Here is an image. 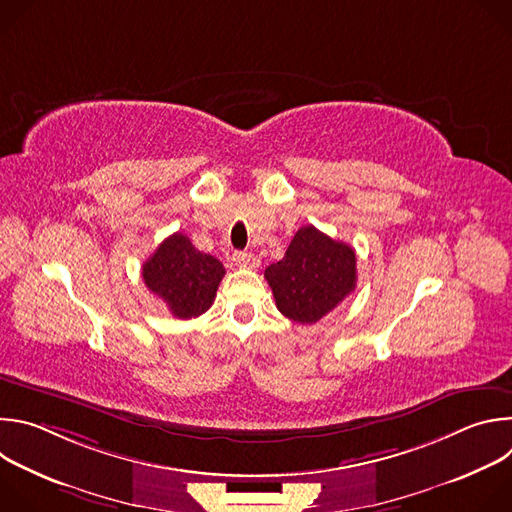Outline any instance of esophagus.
I'll use <instances>...</instances> for the list:
<instances>
[{"label": "esophagus", "instance_id": "1", "mask_svg": "<svg viewBox=\"0 0 512 512\" xmlns=\"http://www.w3.org/2000/svg\"><path fill=\"white\" fill-rule=\"evenodd\" d=\"M233 263H235L237 267H255L257 259H255V255H251V253L235 251V253H233Z\"/></svg>", "mask_w": 512, "mask_h": 512}]
</instances>
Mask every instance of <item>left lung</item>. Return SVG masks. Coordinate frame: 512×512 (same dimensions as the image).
I'll return each instance as SVG.
<instances>
[{
  "label": "left lung",
  "instance_id": "8db88e82",
  "mask_svg": "<svg viewBox=\"0 0 512 512\" xmlns=\"http://www.w3.org/2000/svg\"><path fill=\"white\" fill-rule=\"evenodd\" d=\"M277 310L298 324H316L356 287V255L316 227H302L281 261L265 269Z\"/></svg>",
  "mask_w": 512,
  "mask_h": 512
}]
</instances>
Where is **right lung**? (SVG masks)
<instances>
[{
	"instance_id": "1",
	"label": "right lung",
	"mask_w": 512,
	"mask_h": 512,
	"mask_svg": "<svg viewBox=\"0 0 512 512\" xmlns=\"http://www.w3.org/2000/svg\"><path fill=\"white\" fill-rule=\"evenodd\" d=\"M141 275L172 316L190 320L212 306L225 267L216 257L200 253L186 235L174 233L143 263Z\"/></svg>"
}]
</instances>
